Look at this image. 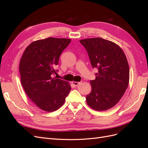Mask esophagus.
<instances>
[{
    "mask_svg": "<svg viewBox=\"0 0 148 148\" xmlns=\"http://www.w3.org/2000/svg\"><path fill=\"white\" fill-rule=\"evenodd\" d=\"M80 83H81V82H72V84L74 85L75 86H77L78 84H79Z\"/></svg>",
    "mask_w": 148,
    "mask_h": 148,
    "instance_id": "obj_1",
    "label": "esophagus"
}]
</instances>
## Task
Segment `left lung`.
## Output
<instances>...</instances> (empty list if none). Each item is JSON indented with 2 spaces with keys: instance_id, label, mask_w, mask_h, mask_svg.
I'll list each match as a JSON object with an SVG mask.
<instances>
[{
  "instance_id": "1",
  "label": "left lung",
  "mask_w": 148,
  "mask_h": 148,
  "mask_svg": "<svg viewBox=\"0 0 148 148\" xmlns=\"http://www.w3.org/2000/svg\"><path fill=\"white\" fill-rule=\"evenodd\" d=\"M96 79L90 81L91 92L86 95L88 105L96 110H106L117 104L128 86L130 69L127 57L117 44L101 38L82 39Z\"/></svg>"
}]
</instances>
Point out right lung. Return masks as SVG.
I'll return each mask as SVG.
<instances>
[{
	"instance_id": "1",
	"label": "right lung",
	"mask_w": 148,
	"mask_h": 148,
	"mask_svg": "<svg viewBox=\"0 0 148 148\" xmlns=\"http://www.w3.org/2000/svg\"><path fill=\"white\" fill-rule=\"evenodd\" d=\"M71 39L48 38L31 43L20 62L21 83L29 99L40 109H59L71 90L69 82L53 77L61 53Z\"/></svg>"
}]
</instances>
